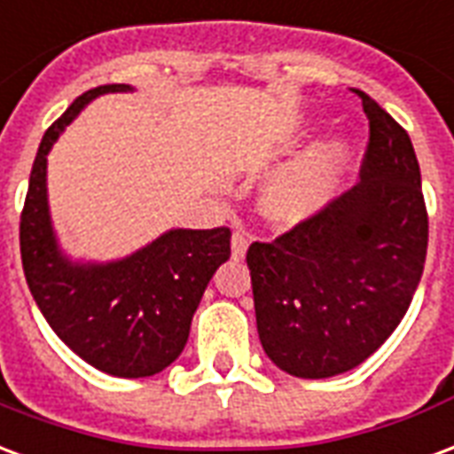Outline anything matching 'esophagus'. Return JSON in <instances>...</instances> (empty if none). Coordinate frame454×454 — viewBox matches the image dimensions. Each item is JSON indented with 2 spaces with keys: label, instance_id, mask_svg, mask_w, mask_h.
<instances>
[{
  "label": "esophagus",
  "instance_id": "esophagus-1",
  "mask_svg": "<svg viewBox=\"0 0 454 454\" xmlns=\"http://www.w3.org/2000/svg\"><path fill=\"white\" fill-rule=\"evenodd\" d=\"M247 243H250V240H247V236H245L243 231H236V233H233V238H231V250H233V257H236V260H243L245 253H247Z\"/></svg>",
  "mask_w": 454,
  "mask_h": 454
}]
</instances>
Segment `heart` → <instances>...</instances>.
Listing matches in <instances>:
<instances>
[{
  "label": "heart",
  "instance_id": "obj_1",
  "mask_svg": "<svg viewBox=\"0 0 454 454\" xmlns=\"http://www.w3.org/2000/svg\"><path fill=\"white\" fill-rule=\"evenodd\" d=\"M347 160L348 146L341 142L325 144L308 153L267 184L262 194L264 214L284 226L303 223L320 214L337 190Z\"/></svg>",
  "mask_w": 454,
  "mask_h": 454
}]
</instances>
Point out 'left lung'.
I'll return each mask as SVG.
<instances>
[{
    "mask_svg": "<svg viewBox=\"0 0 454 454\" xmlns=\"http://www.w3.org/2000/svg\"><path fill=\"white\" fill-rule=\"evenodd\" d=\"M356 93L368 117L361 183L247 250L262 348L295 378L364 364L402 322L424 274L428 211L411 139Z\"/></svg>",
    "mask_w": 454,
    "mask_h": 454,
    "instance_id": "left-lung-1",
    "label": "left lung"
}]
</instances>
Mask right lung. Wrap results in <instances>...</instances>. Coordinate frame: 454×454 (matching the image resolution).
<instances>
[{
    "instance_id": "obj_1",
    "label": "right lung",
    "mask_w": 454,
    "mask_h": 454,
    "mask_svg": "<svg viewBox=\"0 0 454 454\" xmlns=\"http://www.w3.org/2000/svg\"><path fill=\"white\" fill-rule=\"evenodd\" d=\"M110 83L82 93L50 124L30 170L21 211L23 274L55 334L86 364L117 378L156 375L176 361L214 271L231 257V231H168L132 257L110 264H72L57 250L48 214V151L89 100Z\"/></svg>"
}]
</instances>
